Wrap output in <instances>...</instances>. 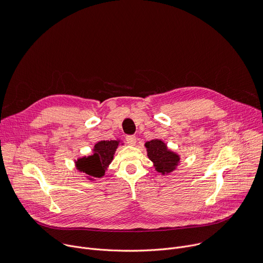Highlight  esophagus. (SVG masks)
<instances>
[{
  "mask_svg": "<svg viewBox=\"0 0 263 263\" xmlns=\"http://www.w3.org/2000/svg\"><path fill=\"white\" fill-rule=\"evenodd\" d=\"M126 140L128 142V145H130V146H134L136 144V137L134 135L126 136Z\"/></svg>",
  "mask_w": 263,
  "mask_h": 263,
  "instance_id": "esophagus-1",
  "label": "esophagus"
}]
</instances>
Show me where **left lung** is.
I'll return each instance as SVG.
<instances>
[{"instance_id": "left-lung-1", "label": "left lung", "mask_w": 263, "mask_h": 263, "mask_svg": "<svg viewBox=\"0 0 263 263\" xmlns=\"http://www.w3.org/2000/svg\"><path fill=\"white\" fill-rule=\"evenodd\" d=\"M147 155L153 162L155 170L161 175H168L180 164V155L170 150L161 139H152L145 144Z\"/></svg>"}]
</instances>
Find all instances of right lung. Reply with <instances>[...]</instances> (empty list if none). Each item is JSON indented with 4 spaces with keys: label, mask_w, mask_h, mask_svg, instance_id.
<instances>
[{
    "label": "right lung",
    "mask_w": 263,
    "mask_h": 263,
    "mask_svg": "<svg viewBox=\"0 0 263 263\" xmlns=\"http://www.w3.org/2000/svg\"><path fill=\"white\" fill-rule=\"evenodd\" d=\"M119 145H124L119 139L101 140L97 142L92 149L91 155L83 156L74 160L77 170L84 173L89 180L102 178L105 176V172L112 162L115 151Z\"/></svg>",
    "instance_id": "1"
}]
</instances>
